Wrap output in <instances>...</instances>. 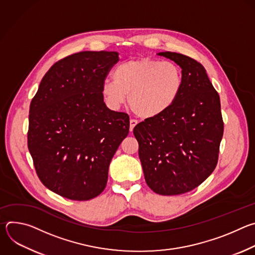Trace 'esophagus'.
I'll list each match as a JSON object with an SVG mask.
<instances>
[{"label": "esophagus", "mask_w": 255, "mask_h": 255, "mask_svg": "<svg viewBox=\"0 0 255 255\" xmlns=\"http://www.w3.org/2000/svg\"><path fill=\"white\" fill-rule=\"evenodd\" d=\"M137 121L136 120H134V119H131L130 120V131H133V129H134V127L137 125Z\"/></svg>", "instance_id": "34e87169"}]
</instances>
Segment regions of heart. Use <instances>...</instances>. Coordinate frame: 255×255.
<instances>
[{
  "label": "heart",
  "instance_id": "obj_1",
  "mask_svg": "<svg viewBox=\"0 0 255 255\" xmlns=\"http://www.w3.org/2000/svg\"><path fill=\"white\" fill-rule=\"evenodd\" d=\"M113 79L106 80L101 88L106 104L118 110L129 95L132 111L145 119L165 113L184 87V74L179 65L149 57L120 63L113 71Z\"/></svg>",
  "mask_w": 255,
  "mask_h": 255
}]
</instances>
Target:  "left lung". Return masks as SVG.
<instances>
[{
    "label": "left lung",
    "instance_id": "8db88e82",
    "mask_svg": "<svg viewBox=\"0 0 255 255\" xmlns=\"http://www.w3.org/2000/svg\"><path fill=\"white\" fill-rule=\"evenodd\" d=\"M181 67L184 87L173 106L145 119L133 133L147 186L162 196L186 194L214 171L224 132L219 94L204 66L176 52H160Z\"/></svg>",
    "mask_w": 255,
    "mask_h": 255
}]
</instances>
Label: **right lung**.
<instances>
[{
	"instance_id": "obj_1",
	"label": "right lung",
	"mask_w": 255,
	"mask_h": 255,
	"mask_svg": "<svg viewBox=\"0 0 255 255\" xmlns=\"http://www.w3.org/2000/svg\"><path fill=\"white\" fill-rule=\"evenodd\" d=\"M118 60L115 51L68 55L49 68L31 101L28 149L41 183L63 198L99 196L129 133L128 114L108 109L101 93Z\"/></svg>"
}]
</instances>
